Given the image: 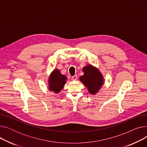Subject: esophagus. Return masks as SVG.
<instances>
[{
  "instance_id": "34e87169",
  "label": "esophagus",
  "mask_w": 147,
  "mask_h": 147,
  "mask_svg": "<svg viewBox=\"0 0 147 147\" xmlns=\"http://www.w3.org/2000/svg\"><path fill=\"white\" fill-rule=\"evenodd\" d=\"M71 79H72L73 80L75 81V80H76L77 79H78V76H77V75H74V76L71 77Z\"/></svg>"
}]
</instances>
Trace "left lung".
<instances>
[{
    "instance_id": "obj_1",
    "label": "left lung",
    "mask_w": 147,
    "mask_h": 147,
    "mask_svg": "<svg viewBox=\"0 0 147 147\" xmlns=\"http://www.w3.org/2000/svg\"><path fill=\"white\" fill-rule=\"evenodd\" d=\"M82 70L84 74L80 77V81L85 86L89 93L95 95L104 84V78L96 67L88 64L84 66Z\"/></svg>"
}]
</instances>
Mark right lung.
Here are the masks:
<instances>
[{"label":"right lung","mask_w":147,"mask_h":147,"mask_svg":"<svg viewBox=\"0 0 147 147\" xmlns=\"http://www.w3.org/2000/svg\"><path fill=\"white\" fill-rule=\"evenodd\" d=\"M67 80V77L62 74L57 68L53 69L51 73L49 79V89L55 94H58L63 89Z\"/></svg>","instance_id":"1"}]
</instances>
